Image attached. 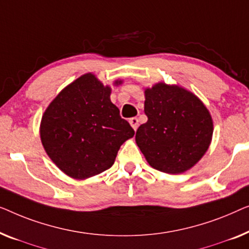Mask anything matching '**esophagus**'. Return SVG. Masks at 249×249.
I'll use <instances>...</instances> for the list:
<instances>
[{
  "instance_id": "1",
  "label": "esophagus",
  "mask_w": 249,
  "mask_h": 249,
  "mask_svg": "<svg viewBox=\"0 0 249 249\" xmlns=\"http://www.w3.org/2000/svg\"><path fill=\"white\" fill-rule=\"evenodd\" d=\"M129 124H131V126L133 128H134V131H136V128L139 127V120L136 117H132L129 118Z\"/></svg>"
}]
</instances>
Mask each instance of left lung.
Here are the masks:
<instances>
[{
    "instance_id": "left-lung-1",
    "label": "left lung",
    "mask_w": 249,
    "mask_h": 249,
    "mask_svg": "<svg viewBox=\"0 0 249 249\" xmlns=\"http://www.w3.org/2000/svg\"><path fill=\"white\" fill-rule=\"evenodd\" d=\"M144 113L148 122L138 128L135 141L155 169L184 173L206 152L213 123L195 94L177 86L158 83L145 90Z\"/></svg>"
}]
</instances>
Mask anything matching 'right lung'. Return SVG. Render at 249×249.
I'll list each match as a JSON object with an SVG mask.
<instances>
[{
    "label": "right lung",
    "instance_id": "1",
    "mask_svg": "<svg viewBox=\"0 0 249 249\" xmlns=\"http://www.w3.org/2000/svg\"><path fill=\"white\" fill-rule=\"evenodd\" d=\"M133 135L134 129L110 101L109 87H104L91 73L58 93L40 125L47 155L75 179L109 169L121 145Z\"/></svg>",
    "mask_w": 249,
    "mask_h": 249
}]
</instances>
